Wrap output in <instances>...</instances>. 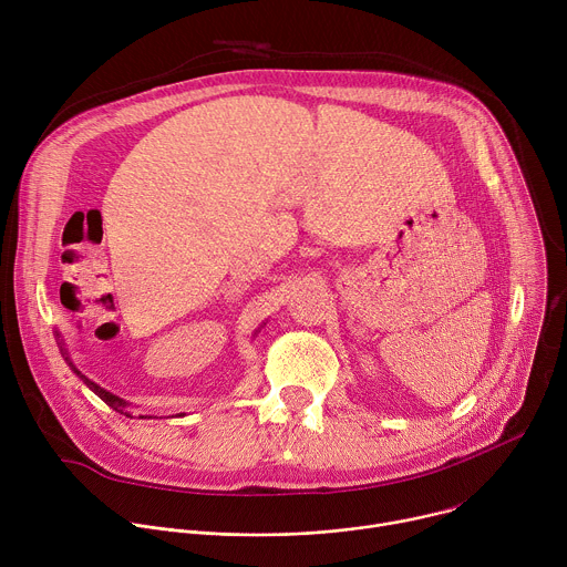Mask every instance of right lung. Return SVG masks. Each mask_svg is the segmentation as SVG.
Instances as JSON below:
<instances>
[{"label": "right lung", "instance_id": "obj_1", "mask_svg": "<svg viewBox=\"0 0 567 567\" xmlns=\"http://www.w3.org/2000/svg\"><path fill=\"white\" fill-rule=\"evenodd\" d=\"M64 361L69 363V368H71V370H73V372H75V374H78L80 379H83V381H85V385H87L90 390H94V392H96V394H99V396H101V399H103V401L107 403V406H112L114 411H118V413H123V415H127V417H130V413H127V406H130V403H127L125 399H121V396H116V394L107 392L105 388H101L99 383H94L92 379H87V377H85L83 372H80V370H78V368L73 365V361H71L69 357H64Z\"/></svg>", "mask_w": 567, "mask_h": 567}]
</instances>
